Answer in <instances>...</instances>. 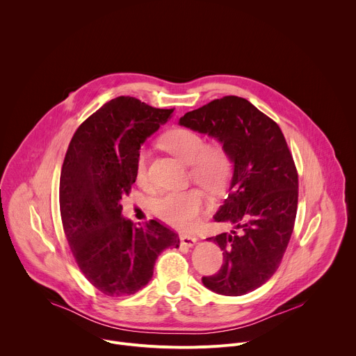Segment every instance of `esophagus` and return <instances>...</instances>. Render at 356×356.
<instances>
[{
    "instance_id": "34e87169",
    "label": "esophagus",
    "mask_w": 356,
    "mask_h": 356,
    "mask_svg": "<svg viewBox=\"0 0 356 356\" xmlns=\"http://www.w3.org/2000/svg\"><path fill=\"white\" fill-rule=\"evenodd\" d=\"M180 242H181L183 246L191 248V246H194V243L197 242V238H195L194 235H190V234H181V235H180Z\"/></svg>"
}]
</instances>
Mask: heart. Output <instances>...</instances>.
I'll return each instance as SVG.
<instances>
[{"label":"heart","mask_w":356,"mask_h":356,"mask_svg":"<svg viewBox=\"0 0 356 356\" xmlns=\"http://www.w3.org/2000/svg\"><path fill=\"white\" fill-rule=\"evenodd\" d=\"M161 142L170 154L190 165L191 177L202 187L218 190L228 180L232 161L222 145H206L204 138L187 128H177L165 134ZM135 177L139 184L147 181L146 150L139 152L135 165ZM204 207V195L197 188L168 191L154 201L155 214L166 224L180 229L193 228L198 222Z\"/></svg>","instance_id":"heart-1"}]
</instances>
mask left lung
Wrapping results in <instances>:
<instances>
[{"label": "left lung", "instance_id": "obj_1", "mask_svg": "<svg viewBox=\"0 0 356 356\" xmlns=\"http://www.w3.org/2000/svg\"><path fill=\"white\" fill-rule=\"evenodd\" d=\"M179 124L216 138L234 165L228 195L214 216L232 231L207 238L221 248L224 264L202 284L224 296L257 290L279 268L297 213L298 177L286 139L273 120L236 95L190 111Z\"/></svg>", "mask_w": 356, "mask_h": 356}]
</instances>
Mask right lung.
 I'll return each instance as SVG.
<instances>
[{
    "label": "right lung",
    "mask_w": 356,
    "mask_h": 356,
    "mask_svg": "<svg viewBox=\"0 0 356 356\" xmlns=\"http://www.w3.org/2000/svg\"><path fill=\"white\" fill-rule=\"evenodd\" d=\"M172 113L117 97L77 128L66 152L59 186L63 229L81 273L107 296L139 291L161 252L179 248V235L159 221L135 227L121 214L140 145Z\"/></svg>",
    "instance_id": "right-lung-1"
}]
</instances>
